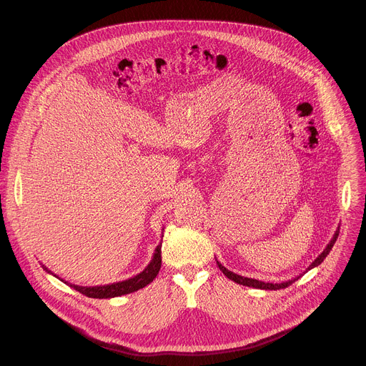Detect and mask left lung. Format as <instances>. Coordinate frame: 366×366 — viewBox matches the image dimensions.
<instances>
[{"mask_svg":"<svg viewBox=\"0 0 366 366\" xmlns=\"http://www.w3.org/2000/svg\"><path fill=\"white\" fill-rule=\"evenodd\" d=\"M337 236H339V227H337V230L335 232V234H333V237H332V240L327 243V246L325 247V250L315 259L312 260V262L308 265V268L302 272V274H305L307 271H310V269H312V268H316V267H319L323 260L326 259V256L330 253V250H332V247H333V244H335V242H336V239H337ZM217 260V259H216ZM217 265H219V268H220V271L229 278V280H232V281H234L236 284H240V285H244V287H252V288H259V290H281V288H287V287H290L292 282H295L298 278H301L302 277V274H300L298 277H295V278H292V280H288V281H284V282H280V284H274V282H264V281H259V280H254V278H247V277H242V275H237V274H234V272H232V271H229L227 268H224L219 260H217Z\"/></svg>","mask_w":366,"mask_h":366,"instance_id":"left-lung-1","label":"left lung"}]
</instances>
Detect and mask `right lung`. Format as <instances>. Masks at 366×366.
<instances>
[{
    "label": "right lung",
    "mask_w": 366,
    "mask_h": 366,
    "mask_svg": "<svg viewBox=\"0 0 366 366\" xmlns=\"http://www.w3.org/2000/svg\"><path fill=\"white\" fill-rule=\"evenodd\" d=\"M162 242L156 246L154 252H153V256H152V260L147 264V267L137 275L126 280V281H119V282H113V284H107V285H97V287H81V285H75V284H71L68 281H64L62 278L56 277L54 272L49 271L44 265L43 269L49 274H51L54 277L59 278L62 282H65L66 285H69L71 288L79 291L81 294L89 297V298H114V297H120V295H126V294H130V292H134L143 287H146L147 284H150L156 275L159 274V269H161V264H162Z\"/></svg>",
    "instance_id": "right-lung-1"
}]
</instances>
